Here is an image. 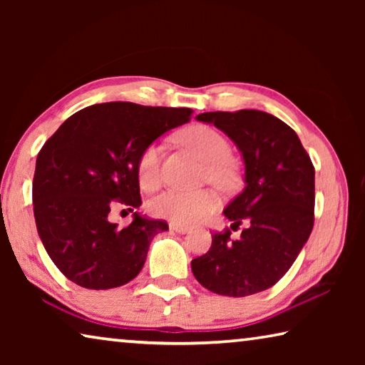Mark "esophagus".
<instances>
[{
    "label": "esophagus",
    "instance_id": "34e87169",
    "mask_svg": "<svg viewBox=\"0 0 365 365\" xmlns=\"http://www.w3.org/2000/svg\"><path fill=\"white\" fill-rule=\"evenodd\" d=\"M169 227H170L172 232H177V233H187V232L190 230V227L180 225V224H174V222H172V224H170Z\"/></svg>",
    "mask_w": 365,
    "mask_h": 365
}]
</instances>
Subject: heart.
<instances>
[{
  "label": "heart",
  "instance_id": "heart-1",
  "mask_svg": "<svg viewBox=\"0 0 365 365\" xmlns=\"http://www.w3.org/2000/svg\"><path fill=\"white\" fill-rule=\"evenodd\" d=\"M178 140L206 160L205 175L220 188H232L237 182L230 156L232 148L224 135L207 125H193L185 128L178 135ZM159 163L160 148L156 143L148 145L141 150L137 159V175L143 188L151 190L159 183ZM219 196L212 190L180 191L165 190L153 197L150 211L160 219H168L175 224H196L207 217L219 207Z\"/></svg>",
  "mask_w": 365,
  "mask_h": 365
}]
</instances>
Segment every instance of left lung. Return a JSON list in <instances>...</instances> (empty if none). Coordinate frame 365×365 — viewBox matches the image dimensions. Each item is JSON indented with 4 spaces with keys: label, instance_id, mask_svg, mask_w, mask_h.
Segmentation results:
<instances>
[{
    "label": "left lung",
    "instance_id": "8db88e82",
    "mask_svg": "<svg viewBox=\"0 0 365 365\" xmlns=\"http://www.w3.org/2000/svg\"><path fill=\"white\" fill-rule=\"evenodd\" d=\"M230 138L245 160V188L224 209L238 240L214 233L206 255L191 261L209 292L243 298L274 287L298 257L314 227V165L298 135L279 117L256 109L202 113Z\"/></svg>",
    "mask_w": 365,
    "mask_h": 365
}]
</instances>
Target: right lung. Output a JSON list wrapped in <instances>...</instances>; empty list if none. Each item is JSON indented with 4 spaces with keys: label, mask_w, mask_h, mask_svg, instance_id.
<instances>
[{
    "label": "right lung",
    "mask_w": 365,
    "mask_h": 365,
    "mask_svg": "<svg viewBox=\"0 0 365 365\" xmlns=\"http://www.w3.org/2000/svg\"><path fill=\"white\" fill-rule=\"evenodd\" d=\"M190 108H151L135 103L93 104L71 115L38 153L34 175V214L48 256L71 282L109 289L133 280L150 243L168 222L133 212L117 228L113 205L140 207L137 159L170 128L187 123Z\"/></svg>",
    "instance_id": "right-lung-1"
}]
</instances>
